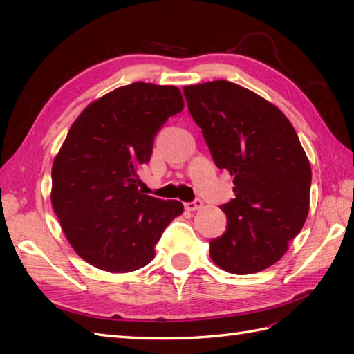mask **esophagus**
<instances>
[{"label":"esophagus","instance_id":"obj_1","mask_svg":"<svg viewBox=\"0 0 354 354\" xmlns=\"http://www.w3.org/2000/svg\"><path fill=\"white\" fill-rule=\"evenodd\" d=\"M202 207H204V202H202L201 199L185 202V209H189V212H196V209H201Z\"/></svg>","mask_w":354,"mask_h":354}]
</instances>
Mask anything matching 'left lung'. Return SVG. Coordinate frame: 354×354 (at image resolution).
<instances>
[{"label":"left lung","mask_w":354,"mask_h":354,"mask_svg":"<svg viewBox=\"0 0 354 354\" xmlns=\"http://www.w3.org/2000/svg\"><path fill=\"white\" fill-rule=\"evenodd\" d=\"M214 164L234 176L221 208L227 231L209 257L230 274H255L288 251L309 214L312 170L293 126L275 104L228 80L184 86Z\"/></svg>","instance_id":"obj_1"}]
</instances>
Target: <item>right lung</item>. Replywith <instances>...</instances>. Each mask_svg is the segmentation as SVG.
Here are the masks:
<instances>
[{"label": "right lung", "instance_id": "add662e5", "mask_svg": "<svg viewBox=\"0 0 354 354\" xmlns=\"http://www.w3.org/2000/svg\"><path fill=\"white\" fill-rule=\"evenodd\" d=\"M184 109L181 91L145 82L117 88L82 111L53 161L51 205L73 250L112 274L149 265L179 201L138 190V169L169 117Z\"/></svg>", "mask_w": 354, "mask_h": 354}]
</instances>
